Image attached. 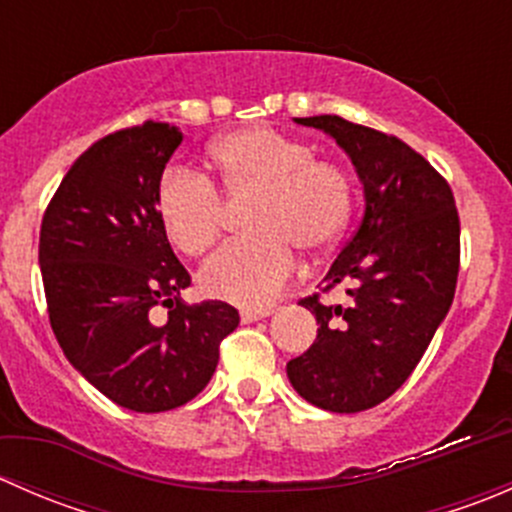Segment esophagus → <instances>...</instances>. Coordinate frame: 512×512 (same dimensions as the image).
I'll return each instance as SVG.
<instances>
[{"label":"esophagus","instance_id":"34e87169","mask_svg":"<svg viewBox=\"0 0 512 512\" xmlns=\"http://www.w3.org/2000/svg\"><path fill=\"white\" fill-rule=\"evenodd\" d=\"M265 317H270V309H262V312H255V309H242L240 312L242 324H252L257 322V319H265Z\"/></svg>","mask_w":512,"mask_h":512}]
</instances>
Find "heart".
Here are the masks:
<instances>
[{
  "label": "heart",
  "mask_w": 512,
  "mask_h": 512,
  "mask_svg": "<svg viewBox=\"0 0 512 512\" xmlns=\"http://www.w3.org/2000/svg\"><path fill=\"white\" fill-rule=\"evenodd\" d=\"M208 163L225 195H252L245 213L250 235L205 260L200 287L235 307L267 309L292 277V247L317 255L344 235L354 210L352 175L270 128L218 138L208 148ZM156 210L165 237L185 255H200L218 240L220 200L200 175L165 173Z\"/></svg>",
  "instance_id": "b5f03b06"
}]
</instances>
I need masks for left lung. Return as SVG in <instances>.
Segmentation results:
<instances>
[{
  "label": "left lung",
  "instance_id": "8db88e82",
  "mask_svg": "<svg viewBox=\"0 0 512 512\" xmlns=\"http://www.w3.org/2000/svg\"><path fill=\"white\" fill-rule=\"evenodd\" d=\"M337 141L364 188V218L324 277L349 304L302 299L317 339L287 364L309 404L356 414L389 399L411 376L451 309L461 225L446 180L396 136L339 116L294 118Z\"/></svg>",
  "mask_w": 512,
  "mask_h": 512
}]
</instances>
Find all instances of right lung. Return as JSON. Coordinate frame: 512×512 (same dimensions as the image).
<instances>
[{
	"label": "right lung",
	"instance_id": "1",
	"mask_svg": "<svg viewBox=\"0 0 512 512\" xmlns=\"http://www.w3.org/2000/svg\"><path fill=\"white\" fill-rule=\"evenodd\" d=\"M180 128L146 121L71 165L41 220L49 322L76 371L123 409H178L213 379L240 324L225 302L185 304L190 275L160 227L156 195ZM165 306L169 314H152Z\"/></svg>",
	"mask_w": 512,
	"mask_h": 512
}]
</instances>
